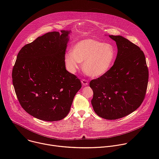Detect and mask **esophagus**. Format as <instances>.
I'll return each mask as SVG.
<instances>
[{"mask_svg":"<svg viewBox=\"0 0 159 159\" xmlns=\"http://www.w3.org/2000/svg\"><path fill=\"white\" fill-rule=\"evenodd\" d=\"M82 85H84V86H86V85H88V84H89V82H88V80H85V79H83L82 80Z\"/></svg>","mask_w":159,"mask_h":159,"instance_id":"obj_1","label":"esophagus"}]
</instances>
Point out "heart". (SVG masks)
<instances>
[{
	"label": "heart",
	"mask_w": 159,
	"mask_h": 159,
	"mask_svg": "<svg viewBox=\"0 0 159 159\" xmlns=\"http://www.w3.org/2000/svg\"><path fill=\"white\" fill-rule=\"evenodd\" d=\"M115 50L112 45L96 39H85L74 44L71 52L65 55L67 70L74 74L82 63L85 73L98 78L105 75L115 59Z\"/></svg>",
	"instance_id": "heart-1"
}]
</instances>
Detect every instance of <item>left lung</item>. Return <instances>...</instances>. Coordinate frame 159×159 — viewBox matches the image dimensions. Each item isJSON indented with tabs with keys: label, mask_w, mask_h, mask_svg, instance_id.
<instances>
[{
	"label": "left lung",
	"mask_w": 159,
	"mask_h": 159,
	"mask_svg": "<svg viewBox=\"0 0 159 159\" xmlns=\"http://www.w3.org/2000/svg\"><path fill=\"white\" fill-rule=\"evenodd\" d=\"M118 53L114 65L104 75L90 81L91 100L96 114L106 120L126 116L142 103L147 88L148 70L140 48L122 36L109 35Z\"/></svg>",
	"instance_id": "1"
}]
</instances>
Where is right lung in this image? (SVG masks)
<instances>
[{"label":"right lung","mask_w":159,"mask_h":159,"mask_svg":"<svg viewBox=\"0 0 159 159\" xmlns=\"http://www.w3.org/2000/svg\"><path fill=\"white\" fill-rule=\"evenodd\" d=\"M70 33H46L26 44L17 56L12 74L15 92L22 107L37 119H63L82 87L80 80L65 69Z\"/></svg>","instance_id":"right-lung-1"}]
</instances>
